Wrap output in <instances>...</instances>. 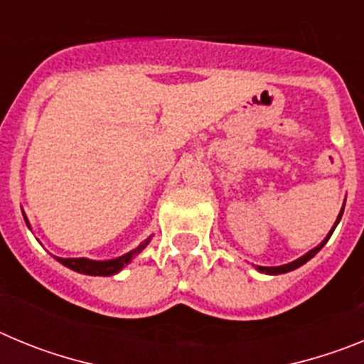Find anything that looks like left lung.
<instances>
[{"instance_id": "1", "label": "left lung", "mask_w": 364, "mask_h": 364, "mask_svg": "<svg viewBox=\"0 0 364 364\" xmlns=\"http://www.w3.org/2000/svg\"><path fill=\"white\" fill-rule=\"evenodd\" d=\"M343 210H345V205H343ZM343 210H341L339 217H337L336 224H333V228H332V230H330V233L326 235V239H324L323 242L319 244V246H315L314 250H310V252H308L306 255L299 257L297 260H294V262H288V264H282V266H257V269H259V272H262V273H268V275H281V273H288V272H291V269H297L299 266H302V264H304V262H308V260H310L311 257L317 255V252H319L321 247H323L324 244L328 242V239L332 237L333 230H336V226H337V224H339L341 217H343Z\"/></svg>"}]
</instances>
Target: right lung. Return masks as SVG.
Here are the masks:
<instances>
[{"label": "right lung", "mask_w": 364, "mask_h": 364, "mask_svg": "<svg viewBox=\"0 0 364 364\" xmlns=\"http://www.w3.org/2000/svg\"><path fill=\"white\" fill-rule=\"evenodd\" d=\"M25 217V215H23ZM25 222H27L28 230H31V224H28L27 217H25ZM151 237L147 240H144L142 244L138 247H134L133 252L125 253V255L117 257V259H111V260H91V259H85V257H78V259H62V257H54L58 262H62L63 266L67 268L74 269V272L83 273V275H100V277H109V275H114V273L120 272L124 266H127L133 260L134 255L142 252L144 247L149 244Z\"/></svg>", "instance_id": "add662e5"}]
</instances>
